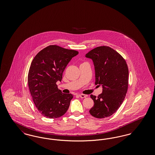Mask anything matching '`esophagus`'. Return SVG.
<instances>
[{"mask_svg":"<svg viewBox=\"0 0 155 155\" xmlns=\"http://www.w3.org/2000/svg\"><path fill=\"white\" fill-rule=\"evenodd\" d=\"M78 96H80V97L81 98H84V97H86L87 95H84V94H78Z\"/></svg>","mask_w":155,"mask_h":155,"instance_id":"esophagus-1","label":"esophagus"}]
</instances>
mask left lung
I'll use <instances>...</instances> for the list:
<instances>
[{
  "label": "left lung",
  "mask_w": 155,
  "mask_h": 155,
  "mask_svg": "<svg viewBox=\"0 0 155 155\" xmlns=\"http://www.w3.org/2000/svg\"><path fill=\"white\" fill-rule=\"evenodd\" d=\"M85 56L94 61L95 84L102 86V93L91 95L94 102L90 114L97 118L111 116L125 99L128 87V68L125 59L107 46H98Z\"/></svg>",
  "instance_id": "obj_1"
}]
</instances>
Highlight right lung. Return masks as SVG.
Here are the masks:
<instances>
[{"label":"right lung","instance_id":"obj_1","mask_svg":"<svg viewBox=\"0 0 155 155\" xmlns=\"http://www.w3.org/2000/svg\"><path fill=\"white\" fill-rule=\"evenodd\" d=\"M78 52L57 45H49L38 53L28 74V84L33 102L46 118H56L68 110L73 95L58 88L67 65Z\"/></svg>","mask_w":155,"mask_h":155}]
</instances>
